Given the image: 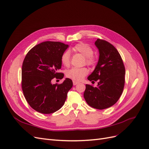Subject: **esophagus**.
I'll return each mask as SVG.
<instances>
[{
  "mask_svg": "<svg viewBox=\"0 0 149 149\" xmlns=\"http://www.w3.org/2000/svg\"><path fill=\"white\" fill-rule=\"evenodd\" d=\"M78 83H79V82H77V81H73V86H76V84H78Z\"/></svg>",
  "mask_w": 149,
  "mask_h": 149,
  "instance_id": "obj_1",
  "label": "esophagus"
}]
</instances>
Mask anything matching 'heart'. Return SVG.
<instances>
[{
    "label": "heart",
    "instance_id": "obj_1",
    "mask_svg": "<svg viewBox=\"0 0 149 149\" xmlns=\"http://www.w3.org/2000/svg\"><path fill=\"white\" fill-rule=\"evenodd\" d=\"M73 51L81 53L86 57V61L88 65H93L95 62L94 57L92 56L93 51L88 45L84 43H80L75 45ZM61 62L65 67L69 66L70 63V54L68 51H65L61 56ZM88 70L86 67L82 68H72L67 72V76L68 78L75 81L82 80L88 74Z\"/></svg>",
    "mask_w": 149,
    "mask_h": 149
}]
</instances>
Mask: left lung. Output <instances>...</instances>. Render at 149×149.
Returning a JSON list of instances; mask_svg holds the SVG:
<instances>
[{
  "label": "left lung",
  "mask_w": 149,
  "mask_h": 149,
  "mask_svg": "<svg viewBox=\"0 0 149 149\" xmlns=\"http://www.w3.org/2000/svg\"><path fill=\"white\" fill-rule=\"evenodd\" d=\"M99 59L88 80L98 81L97 87L86 85L84 97L92 108L104 109L116 103L123 92L125 69L122 57L116 47L105 40L97 39Z\"/></svg>",
  "instance_id": "1"
}]
</instances>
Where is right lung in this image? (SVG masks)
<instances>
[{
    "label": "right lung",
    "mask_w": 149,
    "mask_h": 149,
    "mask_svg": "<svg viewBox=\"0 0 149 149\" xmlns=\"http://www.w3.org/2000/svg\"><path fill=\"white\" fill-rule=\"evenodd\" d=\"M68 45L45 41L30 50L22 67V88L29 104L42 114H51L60 109L67 99L73 82L66 78L61 84H52L53 78L62 79L61 56Z\"/></svg>",
    "instance_id": "right-lung-1"
}]
</instances>
